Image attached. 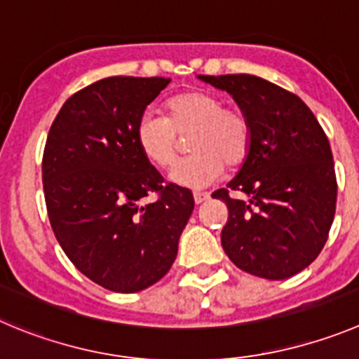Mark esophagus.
Returning <instances> with one entry per match:
<instances>
[{"label": "esophagus", "mask_w": 359, "mask_h": 359, "mask_svg": "<svg viewBox=\"0 0 359 359\" xmlns=\"http://www.w3.org/2000/svg\"><path fill=\"white\" fill-rule=\"evenodd\" d=\"M210 198L209 193H203V191H195V202L196 203H203Z\"/></svg>", "instance_id": "esophagus-1"}]
</instances>
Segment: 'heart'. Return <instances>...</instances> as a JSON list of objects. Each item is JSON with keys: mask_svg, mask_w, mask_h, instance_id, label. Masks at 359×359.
Listing matches in <instances>:
<instances>
[{"mask_svg": "<svg viewBox=\"0 0 359 359\" xmlns=\"http://www.w3.org/2000/svg\"><path fill=\"white\" fill-rule=\"evenodd\" d=\"M168 116L145 111L136 126V142L143 156L166 168L179 152V134L191 133L189 150L195 152L173 166L170 180L182 187H205L217 180L225 164L244 163L251 147V127L246 116L223 108L219 97L207 92H182L166 104Z\"/></svg>", "mask_w": 359, "mask_h": 359, "instance_id": "heart-1", "label": "heart"}]
</instances>
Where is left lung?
Listing matches in <instances>:
<instances>
[{"label": "left lung", "instance_id": "1", "mask_svg": "<svg viewBox=\"0 0 359 359\" xmlns=\"http://www.w3.org/2000/svg\"><path fill=\"white\" fill-rule=\"evenodd\" d=\"M198 78L226 90L251 127L239 173L212 193L229 207L221 246L253 276H294L317 259L334 217L337 175L326 133L299 97L274 83L250 74ZM230 190L247 198L232 199Z\"/></svg>", "mask_w": 359, "mask_h": 359}]
</instances>
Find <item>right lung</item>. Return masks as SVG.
<instances>
[{
    "instance_id": "1",
    "label": "right lung",
    "mask_w": 359,
    "mask_h": 359,
    "mask_svg": "<svg viewBox=\"0 0 359 359\" xmlns=\"http://www.w3.org/2000/svg\"><path fill=\"white\" fill-rule=\"evenodd\" d=\"M166 78L113 76L65 100L48 134L42 182L51 229L97 285L133 294L175 262L193 193L164 184L140 150L136 126ZM149 192L154 204L141 205Z\"/></svg>"
}]
</instances>
